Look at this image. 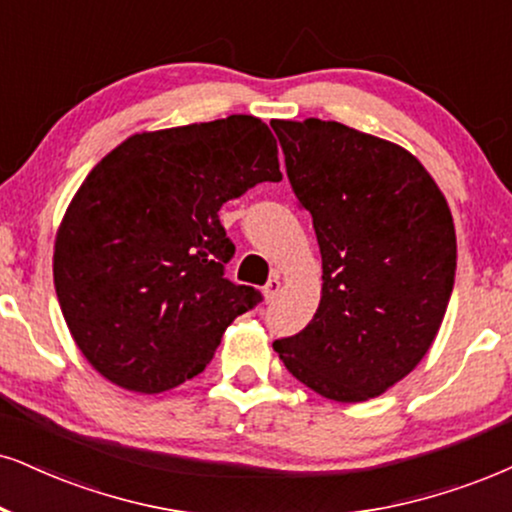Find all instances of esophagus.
I'll return each mask as SVG.
<instances>
[{
    "label": "esophagus",
    "instance_id": "1",
    "mask_svg": "<svg viewBox=\"0 0 512 512\" xmlns=\"http://www.w3.org/2000/svg\"><path fill=\"white\" fill-rule=\"evenodd\" d=\"M263 292H266V301L270 304V301L277 296V292H280V277H270V280L266 282V287H263Z\"/></svg>",
    "mask_w": 512,
    "mask_h": 512
}]
</instances>
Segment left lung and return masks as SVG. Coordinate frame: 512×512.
<instances>
[{"label": "left lung", "instance_id": "obj_1", "mask_svg": "<svg viewBox=\"0 0 512 512\" xmlns=\"http://www.w3.org/2000/svg\"><path fill=\"white\" fill-rule=\"evenodd\" d=\"M270 125L323 256L318 311L273 346L315 394L368 401L422 361L444 320L456 280L449 204L387 140L318 118Z\"/></svg>", "mask_w": 512, "mask_h": 512}]
</instances>
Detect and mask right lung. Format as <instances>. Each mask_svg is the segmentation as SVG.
<instances>
[{
  "instance_id": "1",
  "label": "right lung",
  "mask_w": 512,
  "mask_h": 512,
  "mask_svg": "<svg viewBox=\"0 0 512 512\" xmlns=\"http://www.w3.org/2000/svg\"><path fill=\"white\" fill-rule=\"evenodd\" d=\"M254 116L132 135L82 182L56 235L54 287L78 349L106 380L159 394L199 375L227 325L263 301L225 277V201L280 182Z\"/></svg>"
}]
</instances>
